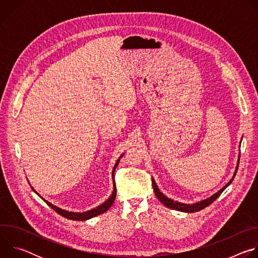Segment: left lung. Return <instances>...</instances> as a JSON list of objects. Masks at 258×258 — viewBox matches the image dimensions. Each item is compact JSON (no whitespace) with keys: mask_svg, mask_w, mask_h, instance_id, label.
Wrapping results in <instances>:
<instances>
[{"mask_svg":"<svg viewBox=\"0 0 258 258\" xmlns=\"http://www.w3.org/2000/svg\"><path fill=\"white\" fill-rule=\"evenodd\" d=\"M240 147V146H239ZM239 159H240V154H239V157H238V161H237V166H236V169H235V172H234V175L233 177L230 179V181L227 183V185L225 187H223L222 189H220L219 191H217L215 194H213L212 196L204 199V200H201L199 202H196V203H191V204H187V203H181V202H178V201H174L170 198H168L167 196H165L162 192H160V190L158 189V186L156 185V181L154 180V178L152 177V186H153V190L155 192V195L156 197L159 199V201L166 207L170 208V209H174V210H177V211H181V212H188V213H191V212H197L199 210H202L203 208L207 207L208 205H210L220 194H222L224 192V190L231 185V182L233 181L236 173H237V170H238V166H239Z\"/></svg>","mask_w":258,"mask_h":258,"instance_id":"left-lung-1","label":"left lung"}]
</instances>
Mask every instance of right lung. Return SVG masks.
<instances>
[{
    "instance_id": "obj_1",
    "label": "right lung",
    "mask_w": 258,
    "mask_h": 258,
    "mask_svg": "<svg viewBox=\"0 0 258 258\" xmlns=\"http://www.w3.org/2000/svg\"><path fill=\"white\" fill-rule=\"evenodd\" d=\"M124 155V153H122L120 156H119V158L116 160V162H115V164H114V166H113V169H112V179H113V191H112V193H111V195L109 196V198L106 200V201H104L102 204H100L99 206H97L96 208H93V209H90V210H87V211H84V212H76V211H69V210H66V209H63V208H60V207H58V206H56V205H54V204H52L51 202H49L48 200H46V199H44L38 192H36L32 187H31V189H32V191L35 193V194H38L51 208H53L56 212H58L60 215H62V216H64V217H66V218H69V219H72V220H88V219H90V218H93V217H95V216H97V215H99V214H102V213H104V212H106L110 207L112 206V204L114 203V200H115V197H116V186H115V181H114V171H115V168H116V166L118 165V163H119V160H120V158L122 157Z\"/></svg>"
}]
</instances>
